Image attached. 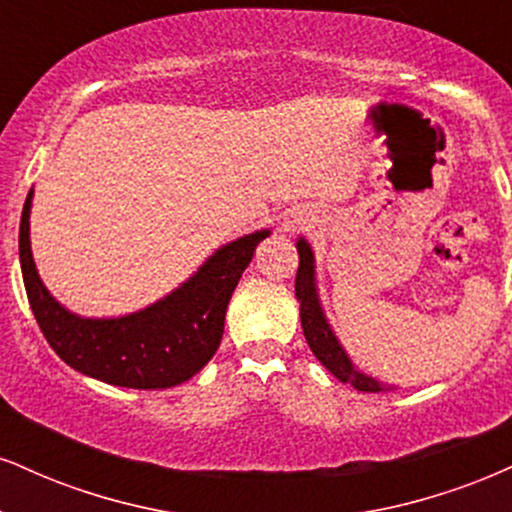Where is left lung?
Instances as JSON below:
<instances>
[{"mask_svg": "<svg viewBox=\"0 0 512 512\" xmlns=\"http://www.w3.org/2000/svg\"><path fill=\"white\" fill-rule=\"evenodd\" d=\"M295 248H298L300 255L298 276H295V295H298L300 300V322H303V331L307 343H310V350L338 381H343V384H353L357 391L367 393L384 391L386 386L379 384L377 379L357 372L353 362H350V357L346 355V350L341 348V343H338V338L334 336V331H331L329 322H326L322 305H319L317 298L315 255H312V248L307 245L305 238H300L298 243H295Z\"/></svg>", "mask_w": 512, "mask_h": 512, "instance_id": "obj_1", "label": "left lung"}]
</instances>
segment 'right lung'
I'll use <instances>...</instances> for the list:
<instances>
[{
	"label": "right lung",
	"instance_id": "add662e5",
	"mask_svg": "<svg viewBox=\"0 0 512 512\" xmlns=\"http://www.w3.org/2000/svg\"><path fill=\"white\" fill-rule=\"evenodd\" d=\"M30 202L18 231V255L28 303L42 334L66 365L104 384L126 389H169L212 360L224 334L226 307L260 240L255 231L224 245L190 279L155 305L116 319H85L49 295L30 252Z\"/></svg>",
	"mask_w": 512,
	"mask_h": 512
}]
</instances>
